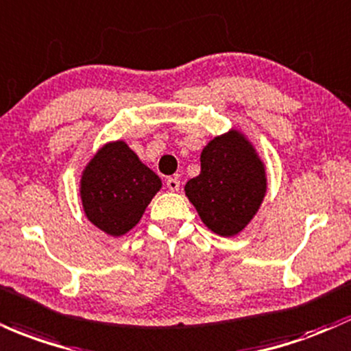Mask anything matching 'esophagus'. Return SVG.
I'll return each mask as SVG.
<instances>
[{
    "label": "esophagus",
    "mask_w": 351,
    "mask_h": 351,
    "mask_svg": "<svg viewBox=\"0 0 351 351\" xmlns=\"http://www.w3.org/2000/svg\"><path fill=\"white\" fill-rule=\"evenodd\" d=\"M167 186L171 191H178L180 190V180L178 178H168L167 180Z\"/></svg>",
    "instance_id": "esophagus-1"
}]
</instances>
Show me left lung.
<instances>
[{
    "label": "left lung",
    "instance_id": "left-lung-1",
    "mask_svg": "<svg viewBox=\"0 0 351 351\" xmlns=\"http://www.w3.org/2000/svg\"><path fill=\"white\" fill-rule=\"evenodd\" d=\"M202 171L184 184V195L208 230L234 237L250 225L268 190L267 167L238 128L208 141Z\"/></svg>",
    "mask_w": 351,
    "mask_h": 351
}]
</instances>
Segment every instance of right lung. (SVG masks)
Instances as JSON below:
<instances>
[{
  "label": "right lung",
  "mask_w": 351,
  "mask_h": 351,
  "mask_svg": "<svg viewBox=\"0 0 351 351\" xmlns=\"http://www.w3.org/2000/svg\"><path fill=\"white\" fill-rule=\"evenodd\" d=\"M161 180L123 140L96 149L82 171L80 198L86 218L110 237H123L140 223Z\"/></svg>",
  "instance_id": "right-lung-1"
}]
</instances>
